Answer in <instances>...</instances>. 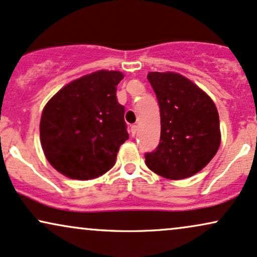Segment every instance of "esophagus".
I'll return each mask as SVG.
<instances>
[{"label":"esophagus","instance_id":"esophagus-1","mask_svg":"<svg viewBox=\"0 0 257 257\" xmlns=\"http://www.w3.org/2000/svg\"><path fill=\"white\" fill-rule=\"evenodd\" d=\"M138 131V126L137 125H131V134L132 136H135L136 134H137Z\"/></svg>","mask_w":257,"mask_h":257}]
</instances>
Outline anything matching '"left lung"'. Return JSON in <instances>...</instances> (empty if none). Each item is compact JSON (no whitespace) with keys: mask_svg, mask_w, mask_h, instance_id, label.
I'll list each match as a JSON object with an SVG mask.
<instances>
[{"mask_svg":"<svg viewBox=\"0 0 257 257\" xmlns=\"http://www.w3.org/2000/svg\"><path fill=\"white\" fill-rule=\"evenodd\" d=\"M161 113V139L145 154L148 168L170 180L191 177L207 166L220 145L219 115L204 90L176 72H149Z\"/></svg>","mask_w":257,"mask_h":257,"instance_id":"obj_1","label":"left lung"}]
</instances>
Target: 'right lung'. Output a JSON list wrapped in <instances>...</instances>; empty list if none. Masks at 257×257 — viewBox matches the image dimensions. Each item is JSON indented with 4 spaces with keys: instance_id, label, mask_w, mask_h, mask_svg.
<instances>
[{
    "instance_id": "right-lung-1",
    "label": "right lung",
    "mask_w": 257,
    "mask_h": 257,
    "mask_svg": "<svg viewBox=\"0 0 257 257\" xmlns=\"http://www.w3.org/2000/svg\"><path fill=\"white\" fill-rule=\"evenodd\" d=\"M122 72L100 70L66 84L44 107L40 142L57 172L90 180L114 166L128 139L125 108L116 100Z\"/></svg>"
}]
</instances>
